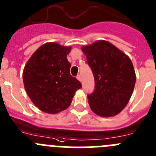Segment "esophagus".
I'll return each instance as SVG.
<instances>
[{"instance_id": "esophagus-1", "label": "esophagus", "mask_w": 156, "mask_h": 156, "mask_svg": "<svg viewBox=\"0 0 156 156\" xmlns=\"http://www.w3.org/2000/svg\"><path fill=\"white\" fill-rule=\"evenodd\" d=\"M76 78H77V80H78L79 81H82V78H81V76L80 75H77V76H76Z\"/></svg>"}]
</instances>
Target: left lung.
Here are the masks:
<instances>
[{
    "label": "left lung",
    "mask_w": 156,
    "mask_h": 156,
    "mask_svg": "<svg viewBox=\"0 0 156 156\" xmlns=\"http://www.w3.org/2000/svg\"><path fill=\"white\" fill-rule=\"evenodd\" d=\"M95 80V90L88 96L93 112L113 117L126 107L135 88L136 75L129 57L105 40L83 45Z\"/></svg>",
    "instance_id": "1"
}]
</instances>
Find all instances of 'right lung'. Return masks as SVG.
Listing matches in <instances>:
<instances>
[{"instance_id":"add662e5","label":"right lung","mask_w":156,"mask_h":156,"mask_svg":"<svg viewBox=\"0 0 156 156\" xmlns=\"http://www.w3.org/2000/svg\"><path fill=\"white\" fill-rule=\"evenodd\" d=\"M71 46L47 42L32 54L23 70L27 94L43 112L57 114L69 107L81 83L69 73Z\"/></svg>"}]
</instances>
